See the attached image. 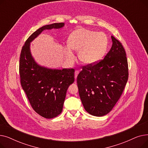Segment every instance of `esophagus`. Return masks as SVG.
Listing matches in <instances>:
<instances>
[{"label": "esophagus", "instance_id": "obj_1", "mask_svg": "<svg viewBox=\"0 0 148 148\" xmlns=\"http://www.w3.org/2000/svg\"><path fill=\"white\" fill-rule=\"evenodd\" d=\"M79 73V71H75V79H77V75H78Z\"/></svg>", "mask_w": 148, "mask_h": 148}]
</instances>
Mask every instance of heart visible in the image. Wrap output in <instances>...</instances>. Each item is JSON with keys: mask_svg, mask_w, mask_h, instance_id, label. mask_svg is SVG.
I'll list each match as a JSON object with an SVG mask.
<instances>
[{"mask_svg": "<svg viewBox=\"0 0 148 148\" xmlns=\"http://www.w3.org/2000/svg\"><path fill=\"white\" fill-rule=\"evenodd\" d=\"M68 43L69 47L65 49V54L69 63H73L75 60L73 49L79 51L78 57L82 63L93 65L104 57L107 50L108 39L104 33L78 29L70 35Z\"/></svg>", "mask_w": 148, "mask_h": 148, "instance_id": "1", "label": "heart"}]
</instances>
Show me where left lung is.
Instances as JSON below:
<instances>
[{
  "mask_svg": "<svg viewBox=\"0 0 148 148\" xmlns=\"http://www.w3.org/2000/svg\"><path fill=\"white\" fill-rule=\"evenodd\" d=\"M111 38L112 46L104 59L84 66L77 78L84 109L95 116H104L113 109L128 78L125 51L118 40Z\"/></svg>",
  "mask_w": 148,
  "mask_h": 148,
  "instance_id": "left-lung-1",
  "label": "left lung"
}]
</instances>
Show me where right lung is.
<instances>
[{
  "instance_id": "right-lung-1",
  "label": "right lung",
  "mask_w": 148,
  "mask_h": 148,
  "mask_svg": "<svg viewBox=\"0 0 148 148\" xmlns=\"http://www.w3.org/2000/svg\"><path fill=\"white\" fill-rule=\"evenodd\" d=\"M64 23H53L38 29L23 47L19 72L23 89L33 109L47 119L56 117L63 108L67 89L74 82V69L49 68L39 65L30 51V42L45 30L64 27Z\"/></svg>"
}]
</instances>
